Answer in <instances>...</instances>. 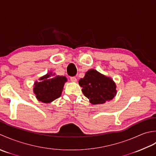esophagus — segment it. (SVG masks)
Here are the masks:
<instances>
[{
	"label": "esophagus",
	"mask_w": 156,
	"mask_h": 156,
	"mask_svg": "<svg viewBox=\"0 0 156 156\" xmlns=\"http://www.w3.org/2000/svg\"><path fill=\"white\" fill-rule=\"evenodd\" d=\"M70 79H71V81L72 82H77V78H76L75 77H70Z\"/></svg>",
	"instance_id": "obj_1"
}]
</instances>
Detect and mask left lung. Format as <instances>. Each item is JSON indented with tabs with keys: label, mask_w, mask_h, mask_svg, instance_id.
<instances>
[{
	"label": "left lung",
	"mask_w": 156,
	"mask_h": 156,
	"mask_svg": "<svg viewBox=\"0 0 156 156\" xmlns=\"http://www.w3.org/2000/svg\"><path fill=\"white\" fill-rule=\"evenodd\" d=\"M82 92L91 104H101L112 100L116 96V85L112 79L90 69L83 78L79 81Z\"/></svg>",
	"instance_id": "left-lung-1"
}]
</instances>
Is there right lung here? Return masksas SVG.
<instances>
[{"mask_svg":"<svg viewBox=\"0 0 156 156\" xmlns=\"http://www.w3.org/2000/svg\"><path fill=\"white\" fill-rule=\"evenodd\" d=\"M67 79L65 76L56 75L55 73L48 72L45 75L35 81L34 93L37 100L43 103L49 104L60 97L63 87Z\"/></svg>","mask_w":156,"mask_h":156,"instance_id":"1","label":"right lung"}]
</instances>
